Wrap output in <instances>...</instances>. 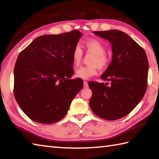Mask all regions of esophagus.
<instances>
[{
	"mask_svg": "<svg viewBox=\"0 0 159 159\" xmlns=\"http://www.w3.org/2000/svg\"><path fill=\"white\" fill-rule=\"evenodd\" d=\"M83 87H84V88H88V82H86V81L83 82Z\"/></svg>",
	"mask_w": 159,
	"mask_h": 159,
	"instance_id": "1",
	"label": "esophagus"
}]
</instances>
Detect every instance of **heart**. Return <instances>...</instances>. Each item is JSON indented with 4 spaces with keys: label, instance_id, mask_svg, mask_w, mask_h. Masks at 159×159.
Returning <instances> with one entry per match:
<instances>
[{
    "label": "heart",
    "instance_id": "b5f03b06",
    "mask_svg": "<svg viewBox=\"0 0 159 159\" xmlns=\"http://www.w3.org/2000/svg\"><path fill=\"white\" fill-rule=\"evenodd\" d=\"M86 52L93 56L90 59V66H82L77 69L76 76L83 80L89 79L98 74L99 68L104 69L108 66L109 59L106 52V46L98 39H89L85 42ZM83 50L79 44L75 45L72 52V61L75 66H79L83 58Z\"/></svg>",
    "mask_w": 159,
    "mask_h": 159
}]
</instances>
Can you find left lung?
<instances>
[{
	"label": "left lung",
	"mask_w": 159,
	"mask_h": 159,
	"mask_svg": "<svg viewBox=\"0 0 159 159\" xmlns=\"http://www.w3.org/2000/svg\"><path fill=\"white\" fill-rule=\"evenodd\" d=\"M112 46V60L101 79L111 83H88L92 111L99 117L117 120L128 115L143 98L147 88L149 62L140 45L119 30L94 31Z\"/></svg>",
	"instance_id": "left-lung-1"
}]
</instances>
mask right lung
Listing matches in <instances>:
<instances>
[{
  "label": "right lung",
  "mask_w": 159,
  "mask_h": 159,
  "mask_svg": "<svg viewBox=\"0 0 159 159\" xmlns=\"http://www.w3.org/2000/svg\"><path fill=\"white\" fill-rule=\"evenodd\" d=\"M82 34L74 30L43 35L19 55L14 68V95L27 116L50 124L65 116L72 100L83 87L74 74L72 52Z\"/></svg>",
  "instance_id": "right-lung-1"
}]
</instances>
